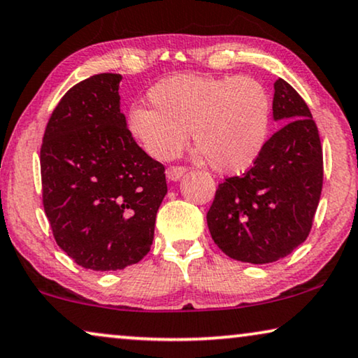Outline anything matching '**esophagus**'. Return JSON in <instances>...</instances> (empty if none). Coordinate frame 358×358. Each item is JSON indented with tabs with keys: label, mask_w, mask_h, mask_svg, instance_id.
I'll return each mask as SVG.
<instances>
[{
	"label": "esophagus",
	"mask_w": 358,
	"mask_h": 358,
	"mask_svg": "<svg viewBox=\"0 0 358 358\" xmlns=\"http://www.w3.org/2000/svg\"><path fill=\"white\" fill-rule=\"evenodd\" d=\"M185 171H187L185 166H169L166 169V176L169 180H179L185 174Z\"/></svg>",
	"instance_id": "1"
}]
</instances>
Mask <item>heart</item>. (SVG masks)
Listing matches in <instances>:
<instances>
[{"label": "heart", "instance_id": "1", "mask_svg": "<svg viewBox=\"0 0 358 358\" xmlns=\"http://www.w3.org/2000/svg\"><path fill=\"white\" fill-rule=\"evenodd\" d=\"M153 108L132 105L127 127L155 158L168 159L192 141L211 169L239 174L260 158L271 126V98L253 77L176 74L148 90Z\"/></svg>", "mask_w": 358, "mask_h": 358}]
</instances>
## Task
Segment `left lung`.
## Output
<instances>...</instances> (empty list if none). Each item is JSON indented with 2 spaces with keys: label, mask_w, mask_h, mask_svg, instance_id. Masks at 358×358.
<instances>
[{
  "label": "left lung",
  "mask_w": 358,
  "mask_h": 358,
  "mask_svg": "<svg viewBox=\"0 0 358 358\" xmlns=\"http://www.w3.org/2000/svg\"><path fill=\"white\" fill-rule=\"evenodd\" d=\"M273 116L286 122L242 176L217 185L206 222L234 260L263 265L305 242L323 189V148L307 103L284 79L274 82Z\"/></svg>",
  "instance_id": "8db88e82"
}]
</instances>
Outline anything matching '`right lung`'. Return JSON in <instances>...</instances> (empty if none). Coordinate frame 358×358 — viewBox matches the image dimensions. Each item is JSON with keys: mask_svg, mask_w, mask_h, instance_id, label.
Masks as SVG:
<instances>
[{"mask_svg": "<svg viewBox=\"0 0 358 358\" xmlns=\"http://www.w3.org/2000/svg\"><path fill=\"white\" fill-rule=\"evenodd\" d=\"M121 79L103 72L67 90L40 148L41 201L55 241L93 271L147 255L168 192L164 166L138 147L119 110Z\"/></svg>", "mask_w": 358, "mask_h": 358, "instance_id": "add662e5", "label": "right lung"}]
</instances>
